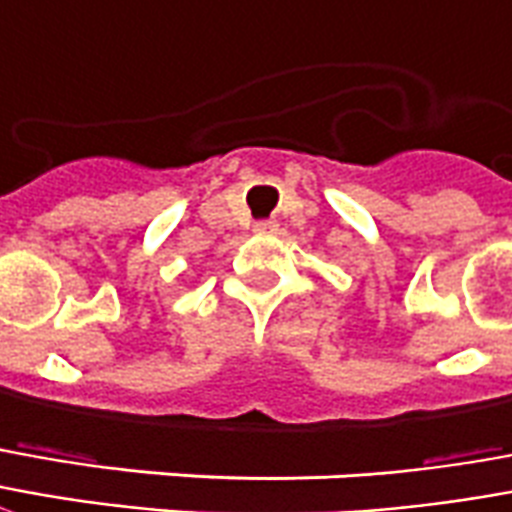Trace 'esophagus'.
Instances as JSON below:
<instances>
[{
  "instance_id": "1",
  "label": "esophagus",
  "mask_w": 512,
  "mask_h": 512,
  "mask_svg": "<svg viewBox=\"0 0 512 512\" xmlns=\"http://www.w3.org/2000/svg\"><path fill=\"white\" fill-rule=\"evenodd\" d=\"M274 230H276V222H271V219L255 222V233H260V236H266V233H274Z\"/></svg>"
}]
</instances>
